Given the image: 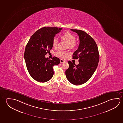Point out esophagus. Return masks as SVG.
Segmentation results:
<instances>
[{
    "instance_id": "esophagus-1",
    "label": "esophagus",
    "mask_w": 123,
    "mask_h": 123,
    "mask_svg": "<svg viewBox=\"0 0 123 123\" xmlns=\"http://www.w3.org/2000/svg\"><path fill=\"white\" fill-rule=\"evenodd\" d=\"M65 60H63V59H61L60 60V62H61V63H63V62H65Z\"/></svg>"
}]
</instances>
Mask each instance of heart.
Segmentation results:
<instances>
[{"mask_svg":"<svg viewBox=\"0 0 123 123\" xmlns=\"http://www.w3.org/2000/svg\"><path fill=\"white\" fill-rule=\"evenodd\" d=\"M61 38L62 41L67 42L68 47L70 49L75 48L77 45L78 42L75 39V36L72 32L69 31H67L64 32L61 36ZM58 41L56 38H54L52 40V46L54 48H56L58 46ZM69 54V53L67 51L58 50L56 53V55L57 56L61 58H64Z\"/></svg>","mask_w":123,"mask_h":123,"instance_id":"1","label":"heart"}]
</instances>
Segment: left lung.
Segmentation results:
<instances>
[{"label":"left lung","mask_w":123,"mask_h":123,"mask_svg":"<svg viewBox=\"0 0 123 123\" xmlns=\"http://www.w3.org/2000/svg\"><path fill=\"white\" fill-rule=\"evenodd\" d=\"M71 30L79 35V48L73 54V59H79V64L68 61L69 68L66 71L67 79L75 85L86 82L93 75L99 62L98 49L94 39L85 31L78 30Z\"/></svg>","instance_id":"1"}]
</instances>
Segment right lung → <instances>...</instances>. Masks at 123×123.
<instances>
[{"instance_id":"add662e5","label":"right lung","mask_w":123,"mask_h":123,"mask_svg":"<svg viewBox=\"0 0 123 123\" xmlns=\"http://www.w3.org/2000/svg\"><path fill=\"white\" fill-rule=\"evenodd\" d=\"M61 28L44 27L34 33L26 44L24 54L26 68L30 76L39 82L49 81L54 74L53 67L60 63L54 56L50 60L45 55L52 48V40Z\"/></svg>"}]
</instances>
